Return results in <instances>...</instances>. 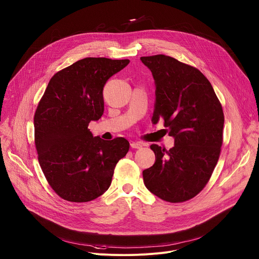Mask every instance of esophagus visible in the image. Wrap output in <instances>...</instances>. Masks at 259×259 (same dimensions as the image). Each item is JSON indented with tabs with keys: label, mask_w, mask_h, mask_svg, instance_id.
<instances>
[{
	"label": "esophagus",
	"mask_w": 259,
	"mask_h": 259,
	"mask_svg": "<svg viewBox=\"0 0 259 259\" xmlns=\"http://www.w3.org/2000/svg\"><path fill=\"white\" fill-rule=\"evenodd\" d=\"M130 145H131L132 149H137V150H138V149H141V147L143 146V144L140 143V142H131Z\"/></svg>",
	"instance_id": "obj_1"
}]
</instances>
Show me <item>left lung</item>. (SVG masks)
Wrapping results in <instances>:
<instances>
[{"label": "left lung", "mask_w": 259, "mask_h": 259, "mask_svg": "<svg viewBox=\"0 0 259 259\" xmlns=\"http://www.w3.org/2000/svg\"><path fill=\"white\" fill-rule=\"evenodd\" d=\"M156 85L152 122L164 120L174 146L151 149L155 164L142 172L146 189L160 199L181 203L209 181L223 144L225 116L212 85L196 67L163 54L140 57Z\"/></svg>", "instance_id": "1"}]
</instances>
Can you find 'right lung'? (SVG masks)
I'll list each match as a JSON object with an SVG mask.
<instances>
[{"label": "right lung", "mask_w": 259, "mask_h": 259, "mask_svg": "<svg viewBox=\"0 0 259 259\" xmlns=\"http://www.w3.org/2000/svg\"><path fill=\"white\" fill-rule=\"evenodd\" d=\"M130 62L87 57L59 70L51 78L36 107L34 143L42 171L63 200L92 201L112 183L117 163L129 151L124 137H93L88 125L104 110L106 81Z\"/></svg>", "instance_id": "right-lung-1"}]
</instances>
